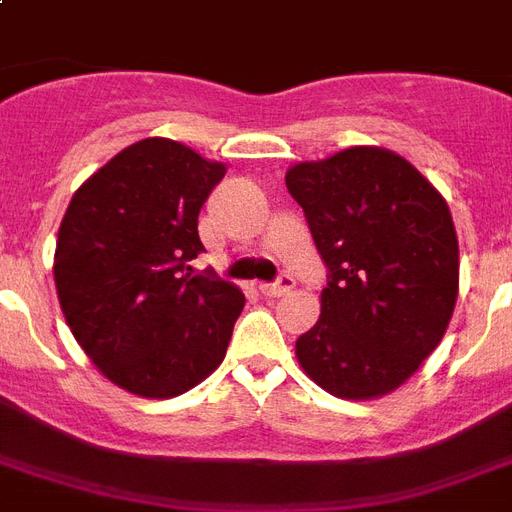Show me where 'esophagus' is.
Wrapping results in <instances>:
<instances>
[{"label":"esophagus","mask_w":512,"mask_h":512,"mask_svg":"<svg viewBox=\"0 0 512 512\" xmlns=\"http://www.w3.org/2000/svg\"><path fill=\"white\" fill-rule=\"evenodd\" d=\"M292 287H295V279H292L289 273H281L279 279L271 281V284H260V292H263L265 297H281L287 295Z\"/></svg>","instance_id":"34e87169"}]
</instances>
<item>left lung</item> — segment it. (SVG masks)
I'll use <instances>...</instances> for the list:
<instances>
[{
	"label": "left lung",
	"instance_id": "left-lung-1",
	"mask_svg": "<svg viewBox=\"0 0 512 512\" xmlns=\"http://www.w3.org/2000/svg\"><path fill=\"white\" fill-rule=\"evenodd\" d=\"M327 265L316 327L297 361L340 398H374L409 380L444 337L460 249L444 196L385 148L356 146L287 172Z\"/></svg>",
	"mask_w": 512,
	"mask_h": 512
}]
</instances>
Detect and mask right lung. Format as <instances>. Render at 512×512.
I'll return each mask as SVG.
<instances>
[{"mask_svg":"<svg viewBox=\"0 0 512 512\" xmlns=\"http://www.w3.org/2000/svg\"><path fill=\"white\" fill-rule=\"evenodd\" d=\"M225 167L167 138L132 143L74 193L55 247V287L92 364L135 396H180L215 372L244 295L215 273L199 212Z\"/></svg>","mask_w":512,"mask_h":512,"instance_id":"right-lung-1","label":"right lung"}]
</instances>
